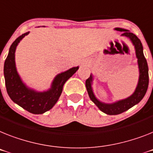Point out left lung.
Listing matches in <instances>:
<instances>
[{"instance_id":"8db88e82","label":"left lung","mask_w":153,"mask_h":153,"mask_svg":"<svg viewBox=\"0 0 153 153\" xmlns=\"http://www.w3.org/2000/svg\"><path fill=\"white\" fill-rule=\"evenodd\" d=\"M115 30L123 32L121 36L128 37L131 41L135 49L136 57L138 58V65L139 68V79H138V85L136 87L134 93L128 98L119 100L114 103H104L100 102L96 98L94 93L92 92V75L85 81V86L87 88V92L91 100L94 102L98 108L105 114L108 115H117L131 108L134 105L138 104L142 100L148 89L149 85V68L146 59L143 53V47L140 39L136 36L134 34L130 33L127 29H121V28H115Z\"/></svg>"}]
</instances>
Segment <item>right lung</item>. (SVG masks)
<instances>
[{"label":"right lung","mask_w":153,"mask_h":153,"mask_svg":"<svg viewBox=\"0 0 153 153\" xmlns=\"http://www.w3.org/2000/svg\"><path fill=\"white\" fill-rule=\"evenodd\" d=\"M28 34L29 32L18 37L9 49L8 55L5 60L4 66L5 85L7 94L14 102L32 114H42L54 106L62 92L65 83L76 72L79 67H74L57 74L53 81L51 88L49 90L36 92L28 88L22 82L18 74L15 61L16 47L23 37Z\"/></svg>","instance_id":"obj_1"}]
</instances>
